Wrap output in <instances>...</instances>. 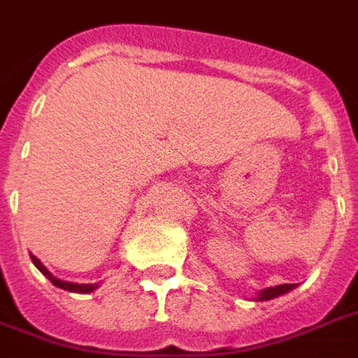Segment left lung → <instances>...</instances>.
Masks as SVG:
<instances>
[{
	"label": "left lung",
	"instance_id": "obj_1",
	"mask_svg": "<svg viewBox=\"0 0 358 358\" xmlns=\"http://www.w3.org/2000/svg\"><path fill=\"white\" fill-rule=\"evenodd\" d=\"M296 287H298V285H279V287L266 288V290H262V292L258 294V300L260 301L273 300V298H277V296H280V294H287L288 290H292V288Z\"/></svg>",
	"mask_w": 358,
	"mask_h": 358
}]
</instances>
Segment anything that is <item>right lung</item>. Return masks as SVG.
<instances>
[{"label":"right lung","mask_w":358,"mask_h":358,"mask_svg":"<svg viewBox=\"0 0 358 358\" xmlns=\"http://www.w3.org/2000/svg\"><path fill=\"white\" fill-rule=\"evenodd\" d=\"M31 262H34V266L38 267L39 271L47 277V279L51 280L52 285L58 288H64V290H70V292H79V294H87V292H92L94 288H98V285H78V282H66V280H60L57 277H52L49 271H47V267L41 264V262L36 258V256H31Z\"/></svg>","instance_id":"right-lung-1"}]
</instances>
